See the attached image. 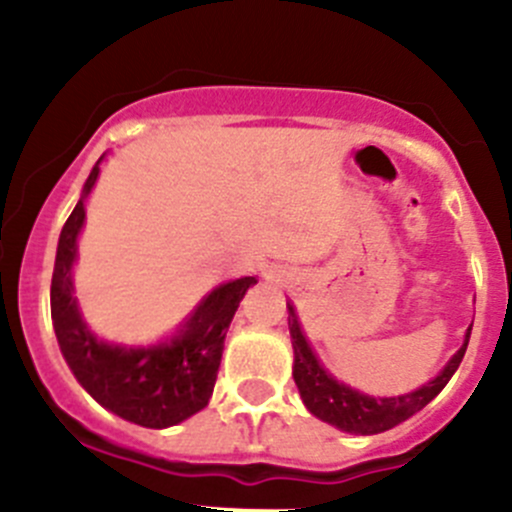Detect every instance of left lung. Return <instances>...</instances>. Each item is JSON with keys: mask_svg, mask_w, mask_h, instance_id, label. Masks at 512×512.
I'll use <instances>...</instances> for the list:
<instances>
[{"mask_svg": "<svg viewBox=\"0 0 512 512\" xmlns=\"http://www.w3.org/2000/svg\"><path fill=\"white\" fill-rule=\"evenodd\" d=\"M289 309V334H292V349H294V384H297L299 396H302L304 406L312 411L314 416L322 421L332 423V426L342 428L347 433H359V436H371V433L389 431V428L399 426L401 421L411 418L426 404H431L443 386L451 381L456 369L461 366L463 354H466L468 339H471V327L466 332V342L463 347L453 354V359L443 366L441 374L423 384L421 389L411 391L404 396H369L352 386L342 384L334 379L327 369L317 361L312 347H309L307 337H304L302 327L297 322V312L292 304L287 302Z\"/></svg>", "mask_w": 512, "mask_h": 512, "instance_id": "8db88e82", "label": "left lung"}]
</instances>
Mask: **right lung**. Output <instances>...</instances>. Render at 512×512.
Here are the masks:
<instances>
[{
  "instance_id": "obj_1",
  "label": "right lung",
  "mask_w": 512,
  "mask_h": 512,
  "mask_svg": "<svg viewBox=\"0 0 512 512\" xmlns=\"http://www.w3.org/2000/svg\"><path fill=\"white\" fill-rule=\"evenodd\" d=\"M96 178L98 163L56 247L51 275V319L56 339L79 384L103 409L146 428L175 426L208 406L223 359L227 327L257 277H240L215 287L168 342L156 347L101 342L81 319L71 285L76 237L86 218L84 200Z\"/></svg>"
}]
</instances>
